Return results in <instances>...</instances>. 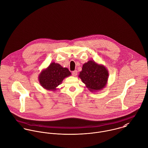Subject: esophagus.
Segmentation results:
<instances>
[{
  "instance_id": "obj_1",
  "label": "esophagus",
  "mask_w": 148,
  "mask_h": 148,
  "mask_svg": "<svg viewBox=\"0 0 148 148\" xmlns=\"http://www.w3.org/2000/svg\"><path fill=\"white\" fill-rule=\"evenodd\" d=\"M72 75H73V76H76L77 75V71H74L72 72Z\"/></svg>"
}]
</instances>
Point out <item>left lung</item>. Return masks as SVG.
<instances>
[{
	"label": "left lung",
	"mask_w": 148,
	"mask_h": 148,
	"mask_svg": "<svg viewBox=\"0 0 148 148\" xmlns=\"http://www.w3.org/2000/svg\"><path fill=\"white\" fill-rule=\"evenodd\" d=\"M108 76V71L104 65L89 60L83 64L79 77L81 79L89 91L96 92L106 87Z\"/></svg>",
	"instance_id": "left-lung-1"
}]
</instances>
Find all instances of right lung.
Masks as SVG:
<instances>
[{"mask_svg":"<svg viewBox=\"0 0 148 148\" xmlns=\"http://www.w3.org/2000/svg\"><path fill=\"white\" fill-rule=\"evenodd\" d=\"M71 75V72L66 68H64L59 64L52 62L40 73L38 79L40 84L47 90L55 91L59 85L62 84L65 78Z\"/></svg>","mask_w":148,"mask_h":148,"instance_id":"add662e5","label":"right lung"}]
</instances>
